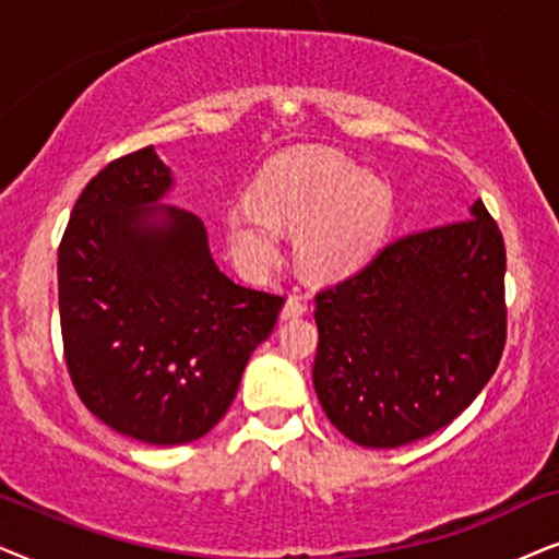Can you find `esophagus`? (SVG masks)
I'll return each instance as SVG.
<instances>
[{"label":"esophagus","instance_id":"1","mask_svg":"<svg viewBox=\"0 0 559 559\" xmlns=\"http://www.w3.org/2000/svg\"><path fill=\"white\" fill-rule=\"evenodd\" d=\"M309 307H307V301L301 299V296H288L286 299V304H284V311H281V317L284 319H292V317H301L304 311H307Z\"/></svg>","mask_w":559,"mask_h":559}]
</instances>
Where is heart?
<instances>
[{"label":"heart","mask_w":559,"mask_h":559,"mask_svg":"<svg viewBox=\"0 0 559 559\" xmlns=\"http://www.w3.org/2000/svg\"><path fill=\"white\" fill-rule=\"evenodd\" d=\"M254 210L229 214L235 258L265 271L278 258V227L299 230V260L311 275L340 278L373 255L389 233L393 191L337 151L309 147L275 158L252 189Z\"/></svg>","instance_id":"heart-1"}]
</instances>
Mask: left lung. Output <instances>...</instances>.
<instances>
[{
  "label": "left lung",
  "mask_w": 559,
  "mask_h": 559,
  "mask_svg": "<svg viewBox=\"0 0 559 559\" xmlns=\"http://www.w3.org/2000/svg\"><path fill=\"white\" fill-rule=\"evenodd\" d=\"M506 248L486 204L399 237L317 294L314 391L360 448L435 435L496 373L506 345Z\"/></svg>",
  "instance_id": "1"
}]
</instances>
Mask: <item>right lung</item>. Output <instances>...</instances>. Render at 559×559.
<instances>
[{"mask_svg": "<svg viewBox=\"0 0 559 559\" xmlns=\"http://www.w3.org/2000/svg\"><path fill=\"white\" fill-rule=\"evenodd\" d=\"M170 183L153 145L111 160L58 245L73 389L96 419L147 444L193 442L227 414L284 307L219 271L197 214L153 210Z\"/></svg>", "mask_w": 559, "mask_h": 559, "instance_id": "right-lung-1", "label": "right lung"}]
</instances>
